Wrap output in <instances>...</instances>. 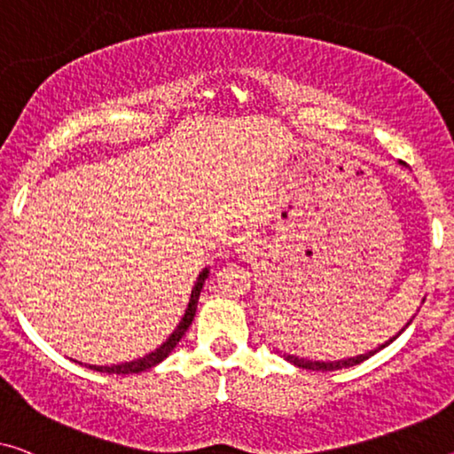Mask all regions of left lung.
<instances>
[{"mask_svg":"<svg viewBox=\"0 0 454 454\" xmlns=\"http://www.w3.org/2000/svg\"><path fill=\"white\" fill-rule=\"evenodd\" d=\"M411 324V320L405 324V328H408ZM403 328V330H405ZM402 330V333H403ZM400 336V334H397ZM397 336H394L391 338L389 342H385V344H381V347H379L377 350H381V348H385L387 347V344H391L395 340ZM377 350H371V353H367V355H358V356H353V358H342V361H330V363H320V361H308V358H300V356H295V355H286V358L289 363H294L295 367H301V369H309V371H338V369H347V367H355V364H358V363H363V361H367L369 356H373Z\"/></svg>","mask_w":454,"mask_h":454,"instance_id":"left-lung-1","label":"left lung"}]
</instances>
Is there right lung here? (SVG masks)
<instances>
[{
  "label": "right lung",
  "instance_id": "1",
  "mask_svg": "<svg viewBox=\"0 0 454 454\" xmlns=\"http://www.w3.org/2000/svg\"><path fill=\"white\" fill-rule=\"evenodd\" d=\"M207 273H209L207 269L201 270L200 277H198V283H195V287H193V292H192V300H189V306H187V309H185L184 320L179 322V326L175 328V333H173L171 336H168V340L162 342L160 347H159L157 350H154V353L142 356V358H138V361L121 363V364H112V367H96V364H90V369L99 371V373H110V375H132V373H140V371L151 369V367H154V364H159V363L162 361V358H167L168 353H171V350H173L175 347H177V342L181 340V338H184V334L187 333V328L192 326L193 316H195V309H198L200 292H201V287H204V283H206V279H207Z\"/></svg>",
  "mask_w": 454,
  "mask_h": 454
}]
</instances>
